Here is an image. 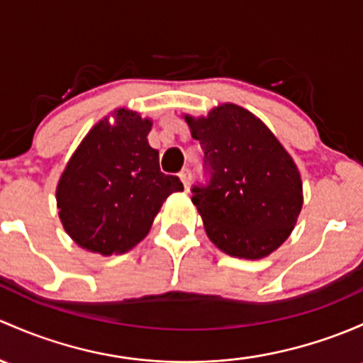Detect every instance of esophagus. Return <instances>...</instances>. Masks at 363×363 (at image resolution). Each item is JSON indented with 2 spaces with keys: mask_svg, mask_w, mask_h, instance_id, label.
Segmentation results:
<instances>
[{
  "mask_svg": "<svg viewBox=\"0 0 363 363\" xmlns=\"http://www.w3.org/2000/svg\"><path fill=\"white\" fill-rule=\"evenodd\" d=\"M179 177H181L182 184H184V189H186V191H188V189H189V184H191V172H189L188 169L182 170L181 174H179Z\"/></svg>",
  "mask_w": 363,
  "mask_h": 363,
  "instance_id": "1",
  "label": "esophagus"
}]
</instances>
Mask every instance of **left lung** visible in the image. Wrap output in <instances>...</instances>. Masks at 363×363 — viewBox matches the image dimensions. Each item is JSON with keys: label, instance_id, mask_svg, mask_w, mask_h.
I'll return each mask as SVG.
<instances>
[{"label": "left lung", "instance_id": "left-lung-1", "mask_svg": "<svg viewBox=\"0 0 363 363\" xmlns=\"http://www.w3.org/2000/svg\"><path fill=\"white\" fill-rule=\"evenodd\" d=\"M184 120L205 151L207 186H194L205 233L233 257L262 259L291 236L303 208V181L292 156L255 114L220 104Z\"/></svg>", "mask_w": 363, "mask_h": 363}]
</instances>
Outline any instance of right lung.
I'll return each instance as SVG.
<instances>
[{
	"instance_id": "1",
	"label": "right lung",
	"mask_w": 363,
	"mask_h": 363,
	"mask_svg": "<svg viewBox=\"0 0 363 363\" xmlns=\"http://www.w3.org/2000/svg\"><path fill=\"white\" fill-rule=\"evenodd\" d=\"M151 127L150 118L114 109L72 152L55 198L64 230L82 249L125 254L146 238L163 201L184 189L160 170V152L147 143Z\"/></svg>"
}]
</instances>
